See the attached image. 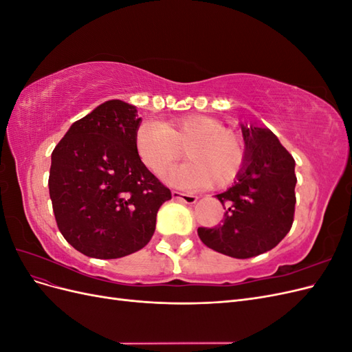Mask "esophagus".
I'll return each instance as SVG.
<instances>
[{
	"instance_id": "34e87169",
	"label": "esophagus",
	"mask_w": 352,
	"mask_h": 352,
	"mask_svg": "<svg viewBox=\"0 0 352 352\" xmlns=\"http://www.w3.org/2000/svg\"><path fill=\"white\" fill-rule=\"evenodd\" d=\"M172 198L179 201V202H184V204H189L192 206L198 201V197L195 195H190V194H182V192H177V190H173L172 192Z\"/></svg>"
}]
</instances>
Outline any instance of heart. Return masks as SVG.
Returning <instances> with one entry per match:
<instances>
[{
  "label": "heart",
  "mask_w": 352,
  "mask_h": 352,
  "mask_svg": "<svg viewBox=\"0 0 352 352\" xmlns=\"http://www.w3.org/2000/svg\"><path fill=\"white\" fill-rule=\"evenodd\" d=\"M135 148L155 176L164 175L185 150L189 162L166 177L170 184L192 189L230 185L245 162L241 138L204 114H188L162 123L145 122L135 132Z\"/></svg>",
  "instance_id": "obj_1"
}]
</instances>
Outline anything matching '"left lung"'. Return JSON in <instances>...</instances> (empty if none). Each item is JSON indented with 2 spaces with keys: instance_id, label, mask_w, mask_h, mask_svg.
<instances>
[{
  "instance_id": "1",
  "label": "left lung",
  "mask_w": 352,
  "mask_h": 352,
  "mask_svg": "<svg viewBox=\"0 0 352 352\" xmlns=\"http://www.w3.org/2000/svg\"><path fill=\"white\" fill-rule=\"evenodd\" d=\"M245 162L233 185L217 199L223 225L198 228L208 248L233 258H251L274 248L291 230L295 212V160L270 129L241 124Z\"/></svg>"
}]
</instances>
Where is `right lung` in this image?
<instances>
[{
    "instance_id": "right-lung-1",
    "label": "right lung",
    "mask_w": 352,
    "mask_h": 352,
    "mask_svg": "<svg viewBox=\"0 0 352 352\" xmlns=\"http://www.w3.org/2000/svg\"><path fill=\"white\" fill-rule=\"evenodd\" d=\"M135 105L105 101L78 122L51 154L50 198L74 250L110 260L140 251L155 230L170 189L138 157Z\"/></svg>"
}]
</instances>
